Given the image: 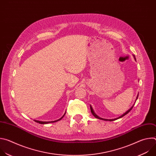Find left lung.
I'll list each match as a JSON object with an SVG mask.
<instances>
[{
	"label": "left lung",
	"mask_w": 156,
	"mask_h": 156,
	"mask_svg": "<svg viewBox=\"0 0 156 156\" xmlns=\"http://www.w3.org/2000/svg\"><path fill=\"white\" fill-rule=\"evenodd\" d=\"M133 57H134V58H135V59H136V58H135V55H133ZM138 96H137V98H136V100H137V99H138ZM135 105V104H134ZM134 105H133L128 111H126V112L125 113V114H123L122 115H121L120 117H119V118H117V119H109V120H107V119H102V118H100L99 117H98L95 113H94V110H93V108H92V107L90 105V108H91V113H92V114L96 118V119H101V120H105V121H114V120H117V119H120V118H122V117H123V116H125V115H126L128 113H129L130 111H131V110L133 108V106H134Z\"/></svg>",
	"instance_id": "1"
}]
</instances>
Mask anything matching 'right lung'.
Wrapping results in <instances>:
<instances>
[{
	"label": "right lung",
	"mask_w": 156,
	"mask_h": 156,
	"mask_svg": "<svg viewBox=\"0 0 156 156\" xmlns=\"http://www.w3.org/2000/svg\"><path fill=\"white\" fill-rule=\"evenodd\" d=\"M65 114L63 115V117H61L60 119H59L58 120H55V121H52V122H42V121H38V120H34V121H35L36 122H37V123H41V124H47V123H51V122L53 123V122H57V121H58V120H61V119L64 117Z\"/></svg>",
	"instance_id": "obj_1"
}]
</instances>
